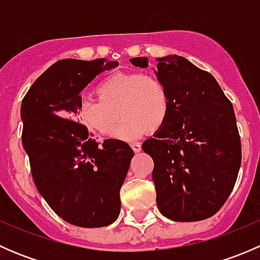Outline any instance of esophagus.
<instances>
[{
  "label": "esophagus",
  "instance_id": "esophagus-1",
  "mask_svg": "<svg viewBox=\"0 0 260 260\" xmlns=\"http://www.w3.org/2000/svg\"><path fill=\"white\" fill-rule=\"evenodd\" d=\"M131 147H132V149L135 152H140L141 149H142V147H141V143H138V142L132 143V145H131Z\"/></svg>",
  "mask_w": 260,
  "mask_h": 260
}]
</instances>
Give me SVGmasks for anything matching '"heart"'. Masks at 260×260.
I'll return each mask as SVG.
<instances>
[{
  "instance_id": "obj_1",
  "label": "heart",
  "mask_w": 260,
  "mask_h": 260,
  "mask_svg": "<svg viewBox=\"0 0 260 260\" xmlns=\"http://www.w3.org/2000/svg\"><path fill=\"white\" fill-rule=\"evenodd\" d=\"M98 99L84 98L77 114L89 129L120 140H136L164 128L171 113V96L165 81L142 73H114L96 85Z\"/></svg>"
}]
</instances>
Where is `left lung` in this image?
<instances>
[{
    "label": "left lung",
    "mask_w": 260,
    "mask_h": 260,
    "mask_svg": "<svg viewBox=\"0 0 260 260\" xmlns=\"http://www.w3.org/2000/svg\"><path fill=\"white\" fill-rule=\"evenodd\" d=\"M129 61L148 67L147 57ZM157 61L156 75L169 89L171 113L142 145L154 164L157 206L174 221L208 219L232 193L242 164L234 108L210 73L177 55Z\"/></svg>",
    "instance_id": "left-lung-1"
}]
</instances>
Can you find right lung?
Returning a JSON list of instances; mask_svg holds the SVG:
<instances>
[{
    "instance_id": "add662e5",
    "label": "right lung",
    "mask_w": 260,
    "mask_h": 260,
    "mask_svg": "<svg viewBox=\"0 0 260 260\" xmlns=\"http://www.w3.org/2000/svg\"><path fill=\"white\" fill-rule=\"evenodd\" d=\"M118 67L107 59L59 60L31 85L21 104L22 146L40 195L62 220L102 228L117 220L119 190L133 151L120 140L102 145L77 114L80 91L99 73Z\"/></svg>"
}]
</instances>
